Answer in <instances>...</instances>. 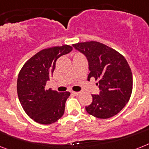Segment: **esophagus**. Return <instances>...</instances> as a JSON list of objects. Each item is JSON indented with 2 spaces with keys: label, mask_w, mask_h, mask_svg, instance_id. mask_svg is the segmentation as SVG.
I'll return each mask as SVG.
<instances>
[{
  "label": "esophagus",
  "mask_w": 149,
  "mask_h": 149,
  "mask_svg": "<svg viewBox=\"0 0 149 149\" xmlns=\"http://www.w3.org/2000/svg\"><path fill=\"white\" fill-rule=\"evenodd\" d=\"M72 93L73 94V95H79V93H79V92L72 91Z\"/></svg>",
  "instance_id": "34e87169"
}]
</instances>
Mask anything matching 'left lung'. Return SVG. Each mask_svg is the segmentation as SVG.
<instances>
[{
  "label": "left lung",
  "instance_id": "8db88e82",
  "mask_svg": "<svg viewBox=\"0 0 149 149\" xmlns=\"http://www.w3.org/2000/svg\"><path fill=\"white\" fill-rule=\"evenodd\" d=\"M85 54L89 62L87 79L99 80L100 95H92L93 102L86 110L99 118L114 116L129 102L132 92V73L125 58L116 49L97 41L72 44Z\"/></svg>",
  "mask_w": 149,
  "mask_h": 149
}]
</instances>
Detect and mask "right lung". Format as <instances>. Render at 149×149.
<instances>
[{
	"label": "right lung",
	"instance_id": "1",
	"mask_svg": "<svg viewBox=\"0 0 149 149\" xmlns=\"http://www.w3.org/2000/svg\"><path fill=\"white\" fill-rule=\"evenodd\" d=\"M70 45L43 49L26 61L18 75L17 90L27 116L36 123L49 125L63 116L70 92L58 93L46 89L60 56L72 51Z\"/></svg>",
	"mask_w": 149,
	"mask_h": 149
}]
</instances>
